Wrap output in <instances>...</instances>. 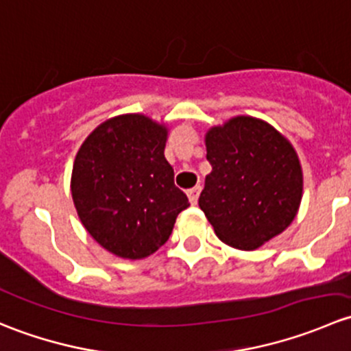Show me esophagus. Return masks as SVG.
Listing matches in <instances>:
<instances>
[{
	"label": "esophagus",
	"mask_w": 351,
	"mask_h": 351,
	"mask_svg": "<svg viewBox=\"0 0 351 351\" xmlns=\"http://www.w3.org/2000/svg\"><path fill=\"white\" fill-rule=\"evenodd\" d=\"M200 186H193V189H190L189 192H186V195L190 198V204L192 205H197L198 202V195H200Z\"/></svg>",
	"instance_id": "obj_1"
}]
</instances>
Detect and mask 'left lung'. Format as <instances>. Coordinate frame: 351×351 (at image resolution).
Segmentation results:
<instances>
[{"mask_svg":"<svg viewBox=\"0 0 351 351\" xmlns=\"http://www.w3.org/2000/svg\"><path fill=\"white\" fill-rule=\"evenodd\" d=\"M212 171L198 205L222 243L243 251L282 234L299 212L304 176L290 141L265 120L238 115L205 134Z\"/></svg>","mask_w":351,"mask_h":351,"instance_id":"left-lung-1","label":"left lung"}]
</instances>
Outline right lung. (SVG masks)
<instances>
[{"instance_id": "obj_1", "label": "right lung", "mask_w": 351, "mask_h": 351, "mask_svg": "<svg viewBox=\"0 0 351 351\" xmlns=\"http://www.w3.org/2000/svg\"><path fill=\"white\" fill-rule=\"evenodd\" d=\"M168 127L143 113L101 122L74 158L71 195L81 224L101 247L141 260L168 241L189 198L165 158Z\"/></svg>"}]
</instances>
